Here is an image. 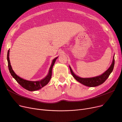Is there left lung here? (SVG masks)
Here are the masks:
<instances>
[{"label": "left lung", "mask_w": 122, "mask_h": 122, "mask_svg": "<svg viewBox=\"0 0 122 122\" xmlns=\"http://www.w3.org/2000/svg\"><path fill=\"white\" fill-rule=\"evenodd\" d=\"M114 64H115V59H114V56L113 60V62L111 65L105 72H104L103 74H102L100 76H95V77H93V78H81L79 77L78 76H76L74 73L72 69L70 67V69L72 76L78 81L80 82L82 85H85L87 86L94 87V86H99L102 84H103V83L107 79V78L109 77V75H110V74L113 71L114 66Z\"/></svg>", "instance_id": "1"}]
</instances>
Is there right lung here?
<instances>
[{"mask_svg": "<svg viewBox=\"0 0 122 122\" xmlns=\"http://www.w3.org/2000/svg\"><path fill=\"white\" fill-rule=\"evenodd\" d=\"M9 55V50L8 51V52H7V58L8 61V68H9V72L11 75H12L13 77L15 79V80L19 83V85L23 87H24L25 89H27V90H28L29 91H35L38 90V89L41 88L42 87H43L44 86L48 84L51 78V76H52V69L53 66L54 64L56 59L57 58V57H56L53 60L52 64H51V65L49 69L48 74L46 78L40 81H32L25 80L19 77V76H18L14 73L10 64Z\"/></svg>", "mask_w": 122, "mask_h": 122, "instance_id": "right-lung-1", "label": "right lung"}]
</instances>
